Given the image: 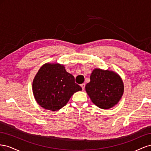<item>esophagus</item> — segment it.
Here are the masks:
<instances>
[{
	"instance_id": "obj_1",
	"label": "esophagus",
	"mask_w": 151,
	"mask_h": 151,
	"mask_svg": "<svg viewBox=\"0 0 151 151\" xmlns=\"http://www.w3.org/2000/svg\"><path fill=\"white\" fill-rule=\"evenodd\" d=\"M85 84L84 83H83V84H82L81 85V86L82 87V89H83V90H84V88H85Z\"/></svg>"
}]
</instances>
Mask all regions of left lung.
<instances>
[{"instance_id": "obj_1", "label": "left lung", "mask_w": 151, "mask_h": 151, "mask_svg": "<svg viewBox=\"0 0 151 151\" xmlns=\"http://www.w3.org/2000/svg\"><path fill=\"white\" fill-rule=\"evenodd\" d=\"M90 79L86 86V91L95 105L105 109L113 107L119 102L124 86L116 73L95 68L91 73Z\"/></svg>"}]
</instances>
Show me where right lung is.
<instances>
[{"label":"right lung","instance_id":"right-lung-1","mask_svg":"<svg viewBox=\"0 0 151 151\" xmlns=\"http://www.w3.org/2000/svg\"><path fill=\"white\" fill-rule=\"evenodd\" d=\"M81 87L74 77L58 63H47L40 68L33 82V92L36 102L42 108L58 111L68 103Z\"/></svg>","mask_w":151,"mask_h":151}]
</instances>
